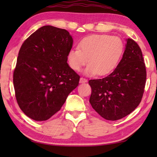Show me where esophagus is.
<instances>
[{
	"label": "esophagus",
	"instance_id": "34e87169",
	"mask_svg": "<svg viewBox=\"0 0 157 157\" xmlns=\"http://www.w3.org/2000/svg\"><path fill=\"white\" fill-rule=\"evenodd\" d=\"M81 83H86L87 82V79H86L84 78H80V81H79Z\"/></svg>",
	"mask_w": 157,
	"mask_h": 157
}]
</instances>
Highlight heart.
<instances>
[{
  "mask_svg": "<svg viewBox=\"0 0 157 157\" xmlns=\"http://www.w3.org/2000/svg\"><path fill=\"white\" fill-rule=\"evenodd\" d=\"M78 48L68 52L67 61L73 70L78 71L87 62L83 74L87 76H106L117 67L124 51L121 39L106 34H94L81 39Z\"/></svg>",
  "mask_w": 157,
  "mask_h": 157,
  "instance_id": "obj_1",
  "label": "heart"
}]
</instances>
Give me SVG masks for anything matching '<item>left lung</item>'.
I'll return each instance as SVG.
<instances>
[{
    "instance_id": "obj_1",
    "label": "left lung",
    "mask_w": 157,
    "mask_h": 157,
    "mask_svg": "<svg viewBox=\"0 0 157 157\" xmlns=\"http://www.w3.org/2000/svg\"><path fill=\"white\" fill-rule=\"evenodd\" d=\"M126 40L123 56L115 70L104 78L89 81L92 108L110 121L121 119L135 110L144 91L147 71L142 52L134 40Z\"/></svg>"
}]
</instances>
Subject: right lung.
<instances>
[{
	"label": "right lung",
	"mask_w": 157,
	"mask_h": 157,
	"mask_svg": "<svg viewBox=\"0 0 157 157\" xmlns=\"http://www.w3.org/2000/svg\"><path fill=\"white\" fill-rule=\"evenodd\" d=\"M72 36L65 29L44 25L21 46L13 72L18 106L28 117L46 121L59 111L80 76L68 66Z\"/></svg>",
	"instance_id": "obj_1"
}]
</instances>
